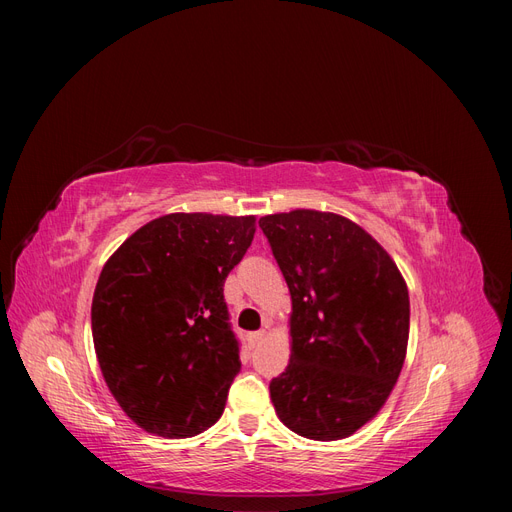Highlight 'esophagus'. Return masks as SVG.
Masks as SVG:
<instances>
[{
    "instance_id": "1",
    "label": "esophagus",
    "mask_w": 512,
    "mask_h": 512,
    "mask_svg": "<svg viewBox=\"0 0 512 512\" xmlns=\"http://www.w3.org/2000/svg\"><path fill=\"white\" fill-rule=\"evenodd\" d=\"M262 337H265V331H254V333L247 335V344H250L252 348H256L262 342Z\"/></svg>"
}]
</instances>
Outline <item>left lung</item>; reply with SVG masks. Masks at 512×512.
I'll use <instances>...</instances> for the list:
<instances>
[{
	"mask_svg": "<svg viewBox=\"0 0 512 512\" xmlns=\"http://www.w3.org/2000/svg\"><path fill=\"white\" fill-rule=\"evenodd\" d=\"M290 290L292 352L269 384L280 421L342 440L374 418L404 367L410 297L393 258L359 224L297 209L260 218Z\"/></svg>",
	"mask_w": 512,
	"mask_h": 512,
	"instance_id": "left-lung-1",
	"label": "left lung"
}]
</instances>
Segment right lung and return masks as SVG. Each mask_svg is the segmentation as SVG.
Here are the masks:
<instances>
[{
  "label": "right lung",
  "mask_w": 512,
  "mask_h": 512,
  "mask_svg": "<svg viewBox=\"0 0 512 512\" xmlns=\"http://www.w3.org/2000/svg\"><path fill=\"white\" fill-rule=\"evenodd\" d=\"M254 224V215L170 213L106 260L91 333L108 391L145 431L190 438L222 416L241 369L224 282Z\"/></svg>",
  "instance_id": "1"
}]
</instances>
